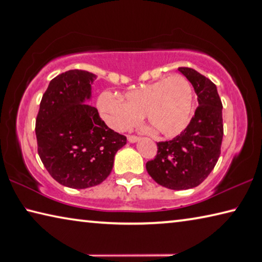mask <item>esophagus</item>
I'll use <instances>...</instances> for the list:
<instances>
[{
	"label": "esophagus",
	"instance_id": "34e87169",
	"mask_svg": "<svg viewBox=\"0 0 262 262\" xmlns=\"http://www.w3.org/2000/svg\"><path fill=\"white\" fill-rule=\"evenodd\" d=\"M127 139H128V141H129V142H132V143L138 142V141L140 140V139L138 138V136H135V135H128Z\"/></svg>",
	"mask_w": 262,
	"mask_h": 262
}]
</instances>
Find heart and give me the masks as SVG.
<instances>
[{"label":"heart","mask_w":262,"mask_h":262,"mask_svg":"<svg viewBox=\"0 0 262 262\" xmlns=\"http://www.w3.org/2000/svg\"><path fill=\"white\" fill-rule=\"evenodd\" d=\"M126 101L111 92L98 98V110L112 129L123 132L138 123L144 113L156 132L164 136L180 133L192 110V89L180 74L129 91Z\"/></svg>","instance_id":"b5f03b06"}]
</instances>
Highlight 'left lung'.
<instances>
[{
	"label": "left lung",
	"mask_w": 262,
	"mask_h": 262,
	"mask_svg": "<svg viewBox=\"0 0 262 262\" xmlns=\"http://www.w3.org/2000/svg\"><path fill=\"white\" fill-rule=\"evenodd\" d=\"M178 71L192 84L198 107L180 135L157 143V155L147 162L146 168L157 184L186 190L196 188L210 175L221 155L223 105L209 78L190 68H178Z\"/></svg>",
	"instance_id": "8db88e82"
}]
</instances>
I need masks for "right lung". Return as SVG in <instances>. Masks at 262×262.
<instances>
[{
	"mask_svg": "<svg viewBox=\"0 0 262 262\" xmlns=\"http://www.w3.org/2000/svg\"><path fill=\"white\" fill-rule=\"evenodd\" d=\"M95 74L70 70L53 78L36 119L38 155L58 183L72 189L100 184L113 169L126 136L107 127L95 107L86 105Z\"/></svg>",
	"mask_w": 262,
	"mask_h": 262,
	"instance_id": "obj_1",
	"label": "right lung"
}]
</instances>
